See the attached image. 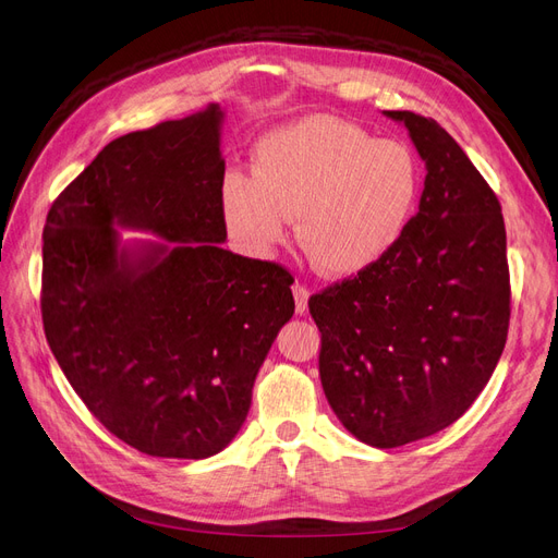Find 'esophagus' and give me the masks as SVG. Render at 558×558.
I'll return each instance as SVG.
<instances>
[{
    "label": "esophagus",
    "mask_w": 558,
    "mask_h": 558,
    "mask_svg": "<svg viewBox=\"0 0 558 558\" xmlns=\"http://www.w3.org/2000/svg\"><path fill=\"white\" fill-rule=\"evenodd\" d=\"M293 295H295L298 314H305L307 312V300H310V289L305 283H293Z\"/></svg>",
    "instance_id": "esophagus-1"
}]
</instances>
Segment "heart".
<instances>
[{
    "label": "heart",
    "mask_w": 558,
    "mask_h": 558,
    "mask_svg": "<svg viewBox=\"0 0 558 558\" xmlns=\"http://www.w3.org/2000/svg\"><path fill=\"white\" fill-rule=\"evenodd\" d=\"M418 191L421 167L408 144L310 116L260 140L253 179L226 177L223 214L234 238L263 256L298 218V242L318 272L351 277L393 248Z\"/></svg>",
    "instance_id": "heart-1"
}]
</instances>
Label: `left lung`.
<instances>
[{
	"label": "left lung",
	"instance_id": "8db88e82",
	"mask_svg": "<svg viewBox=\"0 0 558 558\" xmlns=\"http://www.w3.org/2000/svg\"><path fill=\"white\" fill-rule=\"evenodd\" d=\"M402 121L426 160L424 193L393 248L310 298L318 375L361 442L408 445L463 416L492 379L510 328L500 202L433 118Z\"/></svg>",
	"mask_w": 558,
	"mask_h": 558
}]
</instances>
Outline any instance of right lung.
<instances>
[{"label": "right lung", "instance_id": "right-lung-1", "mask_svg": "<svg viewBox=\"0 0 558 558\" xmlns=\"http://www.w3.org/2000/svg\"><path fill=\"white\" fill-rule=\"evenodd\" d=\"M221 111L123 134L56 197L44 226L41 318L90 414L160 459L230 445L279 328L295 312L286 267L221 248ZM174 241L132 259L112 223Z\"/></svg>", "mask_w": 558, "mask_h": 558}]
</instances>
